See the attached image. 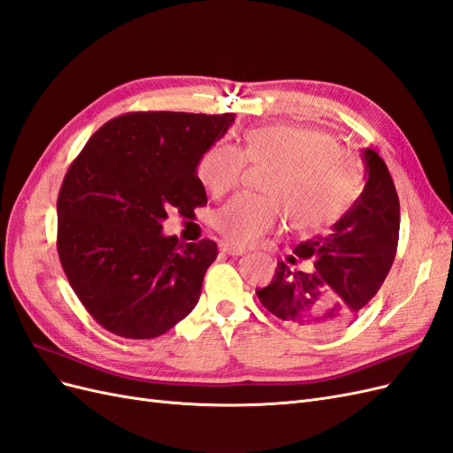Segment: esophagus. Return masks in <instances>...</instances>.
Masks as SVG:
<instances>
[{
	"label": "esophagus",
	"instance_id": "esophagus-1",
	"mask_svg": "<svg viewBox=\"0 0 453 453\" xmlns=\"http://www.w3.org/2000/svg\"><path fill=\"white\" fill-rule=\"evenodd\" d=\"M219 248H221L223 253L232 255V257H238V255H243V253H245L243 248H240V245L230 243V242H221V245H219Z\"/></svg>",
	"mask_w": 453,
	"mask_h": 453
}]
</instances>
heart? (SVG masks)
<instances>
[{"label": "heart", "instance_id": "1", "mask_svg": "<svg viewBox=\"0 0 453 453\" xmlns=\"http://www.w3.org/2000/svg\"><path fill=\"white\" fill-rule=\"evenodd\" d=\"M248 162L272 166L263 187L268 196L240 195L213 215L219 234L240 245L280 226V204L296 230H318L338 221L359 193V164L351 150L325 130L291 125L253 128L243 149L211 145L198 160V180L208 193L223 196L240 185Z\"/></svg>", "mask_w": 453, "mask_h": 453}]
</instances>
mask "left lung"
<instances>
[{
    "label": "left lung",
    "instance_id": "left-lung-1",
    "mask_svg": "<svg viewBox=\"0 0 453 453\" xmlns=\"http://www.w3.org/2000/svg\"><path fill=\"white\" fill-rule=\"evenodd\" d=\"M365 188L333 228L298 243L289 263L257 296L270 313L303 333L351 325L388 278L399 243L401 205L386 162L363 150Z\"/></svg>",
    "mask_w": 453,
    "mask_h": 453
}]
</instances>
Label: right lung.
Listing matches in <instances>:
<instances>
[{
	"label": "right lung",
	"mask_w": 453,
	"mask_h": 453,
	"mask_svg": "<svg viewBox=\"0 0 453 453\" xmlns=\"http://www.w3.org/2000/svg\"><path fill=\"white\" fill-rule=\"evenodd\" d=\"M234 113L135 111L92 134L58 193L57 250L81 304L105 331L157 338L193 311L217 243L162 234L168 211L208 203L202 155Z\"/></svg>",
	"instance_id": "add662e5"
}]
</instances>
